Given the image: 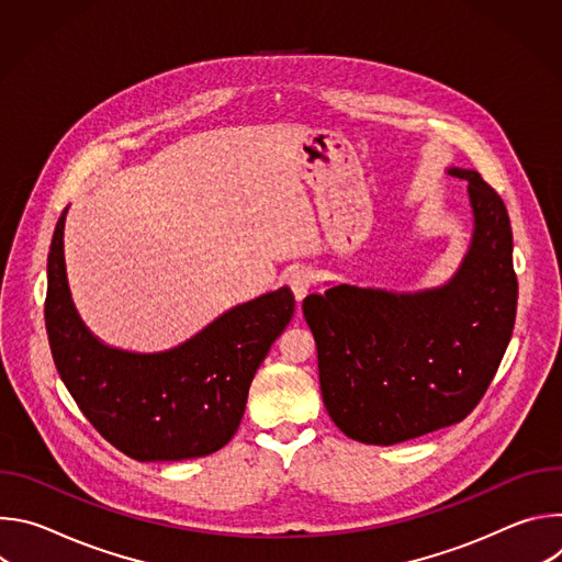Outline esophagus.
I'll return each mask as SVG.
<instances>
[{"mask_svg":"<svg viewBox=\"0 0 562 562\" xmlns=\"http://www.w3.org/2000/svg\"><path fill=\"white\" fill-rule=\"evenodd\" d=\"M286 282H289V286H291L295 300H302V297L313 289V284H315L313 273L306 271V269H295V271H291L289 278H286Z\"/></svg>","mask_w":562,"mask_h":562,"instance_id":"obj_1","label":"esophagus"}]
</instances>
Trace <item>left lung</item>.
Instances as JSON below:
<instances>
[{
  "mask_svg": "<svg viewBox=\"0 0 562 562\" xmlns=\"http://www.w3.org/2000/svg\"><path fill=\"white\" fill-rule=\"evenodd\" d=\"M449 173L469 182L475 217L449 284L414 295L340 284L302 302L325 407L358 442L389 447L464 420L512 340L518 280L505 202L477 171Z\"/></svg>",
  "mask_w": 562,
  "mask_h": 562,
  "instance_id": "left-lung-1",
  "label": "left lung"
}]
</instances>
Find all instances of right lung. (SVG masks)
Wrapping results in <instances>:
<instances>
[{
    "instance_id": "add662e5",
    "label": "right lung",
    "mask_w": 562,
    "mask_h": 562,
    "mask_svg": "<svg viewBox=\"0 0 562 562\" xmlns=\"http://www.w3.org/2000/svg\"><path fill=\"white\" fill-rule=\"evenodd\" d=\"M64 213L48 254L46 334L61 382L89 423L139 462L222 449L245 416L251 380L293 317L286 286L239 304L165 353L104 347L77 317L64 269Z\"/></svg>"
}]
</instances>
